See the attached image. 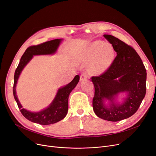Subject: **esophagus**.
<instances>
[{
	"label": "esophagus",
	"instance_id": "esophagus-1",
	"mask_svg": "<svg viewBox=\"0 0 156 156\" xmlns=\"http://www.w3.org/2000/svg\"><path fill=\"white\" fill-rule=\"evenodd\" d=\"M87 74L84 73H82L80 75V81L81 82H83V81H85V80H87Z\"/></svg>",
	"mask_w": 156,
	"mask_h": 156
}]
</instances>
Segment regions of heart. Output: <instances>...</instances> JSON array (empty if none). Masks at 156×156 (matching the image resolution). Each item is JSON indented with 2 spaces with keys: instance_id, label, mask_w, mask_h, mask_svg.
<instances>
[{
  "instance_id": "obj_1",
  "label": "heart",
  "mask_w": 156,
  "mask_h": 156,
  "mask_svg": "<svg viewBox=\"0 0 156 156\" xmlns=\"http://www.w3.org/2000/svg\"><path fill=\"white\" fill-rule=\"evenodd\" d=\"M114 55V49L110 44L96 41L87 48L83 58L90 62L89 69L92 73L101 74L110 67Z\"/></svg>"
}]
</instances>
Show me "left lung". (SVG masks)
<instances>
[{
	"label": "left lung",
	"instance_id": "8db88e82",
	"mask_svg": "<svg viewBox=\"0 0 156 156\" xmlns=\"http://www.w3.org/2000/svg\"><path fill=\"white\" fill-rule=\"evenodd\" d=\"M103 36L112 44L117 56L106 71L91 77L95 92L93 110L96 115L108 121L117 122L132 116L137 112L146 94V69L132 46L112 35ZM121 92L128 94L125 102L117 105L115 96ZM111 101L109 108L104 101Z\"/></svg>",
	"mask_w": 156,
	"mask_h": 156
}]
</instances>
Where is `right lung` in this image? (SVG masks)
Here are the masks:
<instances>
[{
    "instance_id": "right-lung-1",
    "label": "right lung",
    "mask_w": 156,
    "mask_h": 156,
    "mask_svg": "<svg viewBox=\"0 0 156 156\" xmlns=\"http://www.w3.org/2000/svg\"><path fill=\"white\" fill-rule=\"evenodd\" d=\"M62 39H53L39 44L33 45L27 48L20 59L19 64L15 70L14 76V85H13V95L16 101L18 106L23 115L32 122L41 125H49L62 120L67 115L68 110V98L69 94L76 87L80 80L79 75H76L71 82L65 87L59 89L56 97L51 104L44 110L39 112H30L22 108L20 103L16 94V85L20 73L33 55H48L54 53L60 43Z\"/></svg>"
}]
</instances>
